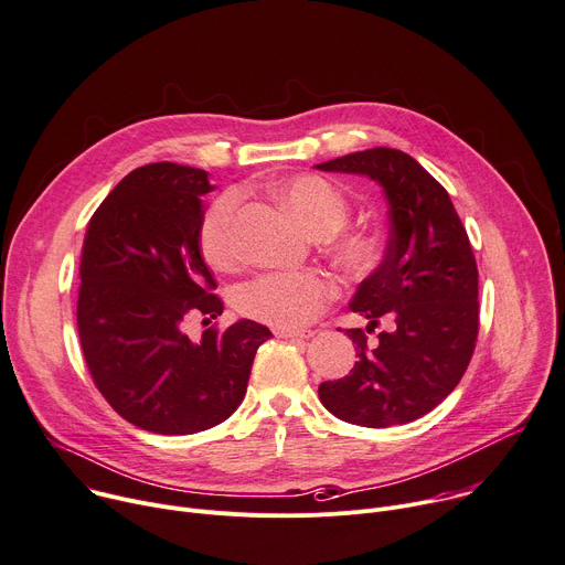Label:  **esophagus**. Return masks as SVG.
<instances>
[{
	"label": "esophagus",
	"instance_id": "34e87169",
	"mask_svg": "<svg viewBox=\"0 0 565 565\" xmlns=\"http://www.w3.org/2000/svg\"><path fill=\"white\" fill-rule=\"evenodd\" d=\"M275 335L277 338H286V340H306V338H311L313 333L311 331H301V329H277Z\"/></svg>",
	"mask_w": 565,
	"mask_h": 565
}]
</instances>
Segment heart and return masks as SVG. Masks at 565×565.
<instances>
[{"mask_svg": "<svg viewBox=\"0 0 565 565\" xmlns=\"http://www.w3.org/2000/svg\"><path fill=\"white\" fill-rule=\"evenodd\" d=\"M284 207L313 236L338 232L349 216L347 195L320 175H295L275 186ZM236 195L218 198L202 216L198 243L212 268L230 270L238 262ZM338 262L349 275H367L381 259V241L374 234H347L338 243ZM333 284L313 270L266 273L236 290V309L252 320L279 329L311 324L333 299Z\"/></svg>", "mask_w": 565, "mask_h": 565, "instance_id": "1", "label": "heart"}]
</instances>
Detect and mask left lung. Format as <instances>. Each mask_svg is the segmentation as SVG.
Masks as SVG:
<instances>
[{"mask_svg": "<svg viewBox=\"0 0 565 565\" xmlns=\"http://www.w3.org/2000/svg\"><path fill=\"white\" fill-rule=\"evenodd\" d=\"M367 175L387 198L390 238L381 266L361 281L351 311L386 331L367 341L347 329L358 361L318 394L342 422L387 428L437 407L465 376L478 340V266L448 191L403 150L370 148L318 164Z\"/></svg>", "mask_w": 565, "mask_h": 565, "instance_id": "1", "label": "left lung"}]
</instances>
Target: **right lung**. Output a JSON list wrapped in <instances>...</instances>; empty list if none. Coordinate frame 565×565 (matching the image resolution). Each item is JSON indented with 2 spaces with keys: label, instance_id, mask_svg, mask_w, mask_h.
Masks as SVG:
<instances>
[{
  "label": "right lung",
  "instance_id": "obj_1",
  "mask_svg": "<svg viewBox=\"0 0 565 565\" xmlns=\"http://www.w3.org/2000/svg\"><path fill=\"white\" fill-rule=\"evenodd\" d=\"M207 171L173 162L128 173L94 212L81 254L78 338L98 392L132 426L193 435L241 405L254 353L270 329L238 320L184 333L189 316L218 318L223 299L200 254Z\"/></svg>",
  "mask_w": 565,
  "mask_h": 565
}]
</instances>
